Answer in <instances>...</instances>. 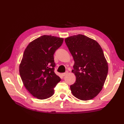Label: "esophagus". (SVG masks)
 I'll use <instances>...</instances> for the list:
<instances>
[{
  "instance_id": "esophagus-1",
  "label": "esophagus",
  "mask_w": 124,
  "mask_h": 124,
  "mask_svg": "<svg viewBox=\"0 0 124 124\" xmlns=\"http://www.w3.org/2000/svg\"><path fill=\"white\" fill-rule=\"evenodd\" d=\"M68 71H67L66 72H65V73H62V76H63V77H64V76H65V75H67L68 74Z\"/></svg>"
}]
</instances>
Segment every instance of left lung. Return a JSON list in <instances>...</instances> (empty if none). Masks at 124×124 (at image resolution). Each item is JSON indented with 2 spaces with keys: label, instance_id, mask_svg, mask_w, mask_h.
Instances as JSON below:
<instances>
[{
  "label": "left lung",
  "instance_id": "obj_1",
  "mask_svg": "<svg viewBox=\"0 0 124 124\" xmlns=\"http://www.w3.org/2000/svg\"><path fill=\"white\" fill-rule=\"evenodd\" d=\"M65 42L74 60L72 72L76 80L70 89L73 95L83 101L99 94L106 81L108 64L99 44L83 35L70 36Z\"/></svg>",
  "mask_w": 124,
  "mask_h": 124
}]
</instances>
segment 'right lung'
<instances>
[{"instance_id": "add662e5", "label": "right lung", "mask_w": 124, "mask_h": 124, "mask_svg": "<svg viewBox=\"0 0 124 124\" xmlns=\"http://www.w3.org/2000/svg\"><path fill=\"white\" fill-rule=\"evenodd\" d=\"M63 38L44 35L29 44L19 66L20 75L24 87L39 100L51 97L61 78L55 74L53 55L62 45Z\"/></svg>"}]
</instances>
